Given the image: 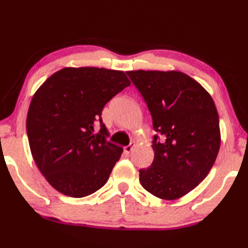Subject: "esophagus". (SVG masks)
I'll return each mask as SVG.
<instances>
[{
    "label": "esophagus",
    "instance_id": "34e87169",
    "mask_svg": "<svg viewBox=\"0 0 248 248\" xmlns=\"http://www.w3.org/2000/svg\"><path fill=\"white\" fill-rule=\"evenodd\" d=\"M135 141H131V143L128 145V146H124V154H127V155H129V154H131V151L133 150V148L135 147Z\"/></svg>",
    "mask_w": 248,
    "mask_h": 248
}]
</instances>
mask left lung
<instances>
[{"label":"left lung","mask_w":248,"mask_h":248,"mask_svg":"<svg viewBox=\"0 0 248 248\" xmlns=\"http://www.w3.org/2000/svg\"><path fill=\"white\" fill-rule=\"evenodd\" d=\"M127 75L144 98L156 132L151 146L155 159L140 170V184L161 199L180 198L207 177L218 154L219 120L213 99L180 71Z\"/></svg>","instance_id":"left-lung-1"}]
</instances>
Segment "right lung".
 Returning <instances> with one entry per match:
<instances>
[{"mask_svg":"<svg viewBox=\"0 0 248 248\" xmlns=\"http://www.w3.org/2000/svg\"><path fill=\"white\" fill-rule=\"evenodd\" d=\"M124 71L64 68L31 99L26 132L31 155L48 182L67 196L85 197L101 188L123 148L107 140L104 105L130 85ZM100 131L94 133V124Z\"/></svg>","mask_w":248,"mask_h":248,"instance_id":"right-lung-1","label":"right lung"}]
</instances>
